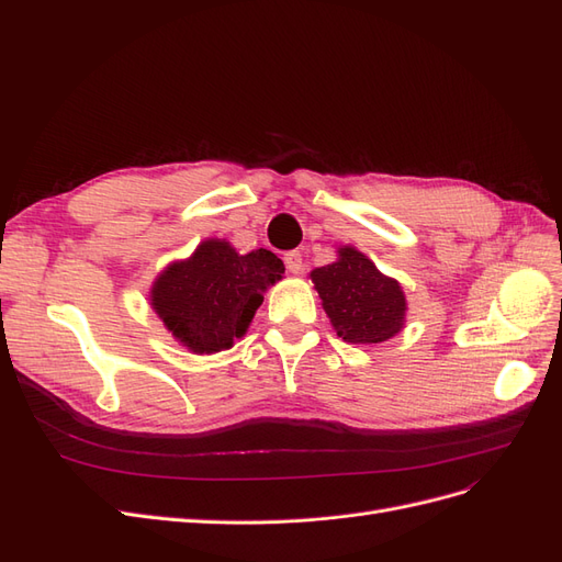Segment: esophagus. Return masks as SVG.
Listing matches in <instances>:
<instances>
[{"label":"esophagus","instance_id":"1","mask_svg":"<svg viewBox=\"0 0 562 562\" xmlns=\"http://www.w3.org/2000/svg\"><path fill=\"white\" fill-rule=\"evenodd\" d=\"M283 262H285V267H288V271H291V274H300V271H302V255H300V250L285 252Z\"/></svg>","mask_w":562,"mask_h":562}]
</instances>
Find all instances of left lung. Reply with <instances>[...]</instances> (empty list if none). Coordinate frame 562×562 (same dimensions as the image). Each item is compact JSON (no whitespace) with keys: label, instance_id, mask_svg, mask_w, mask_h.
Listing matches in <instances>:
<instances>
[{"label":"left lung","instance_id":"1","mask_svg":"<svg viewBox=\"0 0 562 562\" xmlns=\"http://www.w3.org/2000/svg\"><path fill=\"white\" fill-rule=\"evenodd\" d=\"M337 337L349 345H380L405 326L407 302L396 279L353 246H339L337 260L310 274Z\"/></svg>","mask_w":562,"mask_h":562}]
</instances>
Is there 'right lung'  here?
Returning a JSON list of instances; mask_svg holds the SVG:
<instances>
[{"mask_svg":"<svg viewBox=\"0 0 562 562\" xmlns=\"http://www.w3.org/2000/svg\"><path fill=\"white\" fill-rule=\"evenodd\" d=\"M283 271L271 250L239 252L227 239H206L190 258L159 271L149 304L187 351L215 353L246 335L267 288Z\"/></svg>","mask_w":562,"mask_h":562,"instance_id":"add662e5","label":"right lung"}]
</instances>
